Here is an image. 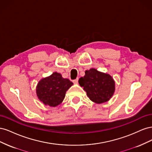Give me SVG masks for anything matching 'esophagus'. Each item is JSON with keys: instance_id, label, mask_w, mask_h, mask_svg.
<instances>
[{"instance_id": "34e87169", "label": "esophagus", "mask_w": 152, "mask_h": 152, "mask_svg": "<svg viewBox=\"0 0 152 152\" xmlns=\"http://www.w3.org/2000/svg\"><path fill=\"white\" fill-rule=\"evenodd\" d=\"M78 80H79V79H78V78H77V79H75V80H73V82L74 84H78Z\"/></svg>"}]
</instances>
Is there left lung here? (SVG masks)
I'll use <instances>...</instances> for the list:
<instances>
[{
    "instance_id": "1",
    "label": "left lung",
    "mask_w": 152,
    "mask_h": 152,
    "mask_svg": "<svg viewBox=\"0 0 152 152\" xmlns=\"http://www.w3.org/2000/svg\"><path fill=\"white\" fill-rule=\"evenodd\" d=\"M79 83L92 102L98 104L109 101L115 89L112 76L94 68L86 70L85 75L80 78Z\"/></svg>"
}]
</instances>
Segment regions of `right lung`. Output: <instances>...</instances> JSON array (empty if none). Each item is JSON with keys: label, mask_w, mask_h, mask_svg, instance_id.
Masks as SVG:
<instances>
[{"label": "right lung", "mask_w": 152, "mask_h": 152, "mask_svg": "<svg viewBox=\"0 0 152 152\" xmlns=\"http://www.w3.org/2000/svg\"><path fill=\"white\" fill-rule=\"evenodd\" d=\"M73 85L68 79H64L59 73L41 79L37 86V96L45 105L55 107L61 104L65 97L66 91Z\"/></svg>", "instance_id": "1"}]
</instances>
